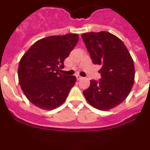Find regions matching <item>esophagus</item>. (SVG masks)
Here are the masks:
<instances>
[{
	"mask_svg": "<svg viewBox=\"0 0 150 150\" xmlns=\"http://www.w3.org/2000/svg\"><path fill=\"white\" fill-rule=\"evenodd\" d=\"M76 79H78V80H79V79H83V76H79V75H76Z\"/></svg>",
	"mask_w": 150,
	"mask_h": 150,
	"instance_id": "obj_1",
	"label": "esophagus"
}]
</instances>
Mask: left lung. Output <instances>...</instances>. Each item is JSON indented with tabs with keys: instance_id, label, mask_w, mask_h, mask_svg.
Returning a JSON list of instances; mask_svg holds the SVG:
<instances>
[{
	"instance_id": "left-lung-1",
	"label": "left lung",
	"mask_w": 150,
	"mask_h": 150,
	"mask_svg": "<svg viewBox=\"0 0 150 150\" xmlns=\"http://www.w3.org/2000/svg\"><path fill=\"white\" fill-rule=\"evenodd\" d=\"M92 62L100 65L101 79L91 80L83 95L90 105L108 110L125 100L134 79V65L122 41L107 31L82 34Z\"/></svg>"
}]
</instances>
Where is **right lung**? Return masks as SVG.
<instances>
[{
	"label": "right lung",
	"instance_id": "right-lung-1",
	"mask_svg": "<svg viewBox=\"0 0 150 150\" xmlns=\"http://www.w3.org/2000/svg\"><path fill=\"white\" fill-rule=\"evenodd\" d=\"M79 40L76 34L39 40L22 57L18 82L29 101L40 109H55L63 104L76 78L59 73L64 61Z\"/></svg>",
	"mask_w": 150,
	"mask_h": 150
}]
</instances>
